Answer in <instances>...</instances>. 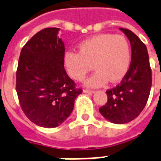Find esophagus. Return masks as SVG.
Wrapping results in <instances>:
<instances>
[{
    "instance_id": "obj_1",
    "label": "esophagus",
    "mask_w": 161,
    "mask_h": 161,
    "mask_svg": "<svg viewBox=\"0 0 161 161\" xmlns=\"http://www.w3.org/2000/svg\"><path fill=\"white\" fill-rule=\"evenodd\" d=\"M84 93H86V94H93V93H94V90H84Z\"/></svg>"
}]
</instances>
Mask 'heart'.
Wrapping results in <instances>:
<instances>
[{
    "label": "heart",
    "instance_id": "b5f03b06",
    "mask_svg": "<svg viewBox=\"0 0 161 161\" xmlns=\"http://www.w3.org/2000/svg\"><path fill=\"white\" fill-rule=\"evenodd\" d=\"M79 52L68 51L64 62L72 78L84 80L92 68L96 71L85 82L86 86L96 88L109 81L122 79L130 64V48L123 36L110 33L88 38L79 44ZM93 66H92V65Z\"/></svg>",
    "mask_w": 161,
    "mask_h": 161
}]
</instances>
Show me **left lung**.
Masks as SVG:
<instances>
[{"label":"left lung","instance_id":"1","mask_svg":"<svg viewBox=\"0 0 161 161\" xmlns=\"http://www.w3.org/2000/svg\"><path fill=\"white\" fill-rule=\"evenodd\" d=\"M130 42L131 61L119 85L107 90L108 102L99 108L105 119L114 124L135 119L147 104L152 85V71L147 47L131 31L120 28Z\"/></svg>","mask_w":161,"mask_h":161}]
</instances>
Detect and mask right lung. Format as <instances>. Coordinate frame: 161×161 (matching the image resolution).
<instances>
[{
	"label": "right lung",
	"mask_w": 161,
	"mask_h": 161,
	"mask_svg": "<svg viewBox=\"0 0 161 161\" xmlns=\"http://www.w3.org/2000/svg\"><path fill=\"white\" fill-rule=\"evenodd\" d=\"M59 30L45 28L33 36L21 49L16 71L20 107L32 123L45 128L61 125L83 92L65 70V45L57 37Z\"/></svg>",
	"instance_id": "add662e5"
}]
</instances>
